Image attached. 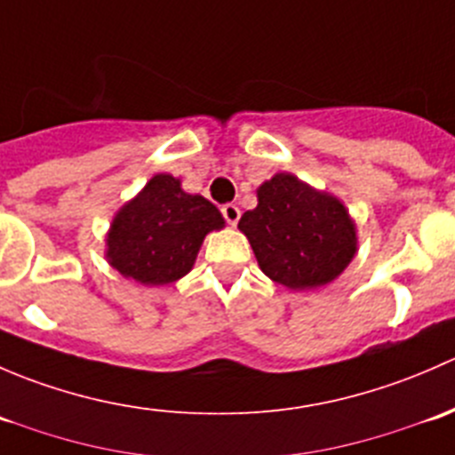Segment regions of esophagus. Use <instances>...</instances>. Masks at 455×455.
Listing matches in <instances>:
<instances>
[{
    "label": "esophagus",
    "instance_id": "obj_1",
    "mask_svg": "<svg viewBox=\"0 0 455 455\" xmlns=\"http://www.w3.org/2000/svg\"><path fill=\"white\" fill-rule=\"evenodd\" d=\"M222 218L227 220L231 227H235V224L240 222V209H237L235 204H224L222 206Z\"/></svg>",
    "mask_w": 455,
    "mask_h": 455
}]
</instances>
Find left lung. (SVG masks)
<instances>
[{"instance_id": "left-lung-1", "label": "left lung", "mask_w": 455, "mask_h": 455, "mask_svg": "<svg viewBox=\"0 0 455 455\" xmlns=\"http://www.w3.org/2000/svg\"><path fill=\"white\" fill-rule=\"evenodd\" d=\"M257 206L240 220L259 268L273 282L308 291L332 282L356 253L355 222L346 206L277 173L257 189Z\"/></svg>"}]
</instances>
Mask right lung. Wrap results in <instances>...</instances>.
Returning a JSON list of instances; mask_svg holds the SVG:
<instances>
[{
	"label": "right lung",
	"mask_w": 455,
	"mask_h": 455,
	"mask_svg": "<svg viewBox=\"0 0 455 455\" xmlns=\"http://www.w3.org/2000/svg\"><path fill=\"white\" fill-rule=\"evenodd\" d=\"M222 227L209 200L185 194L180 180L158 173L114 218L108 259L125 277L163 286L189 273L206 233Z\"/></svg>",
	"instance_id": "1"
}]
</instances>
